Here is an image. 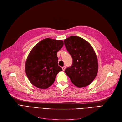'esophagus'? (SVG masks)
<instances>
[{"mask_svg":"<svg viewBox=\"0 0 122 122\" xmlns=\"http://www.w3.org/2000/svg\"><path fill=\"white\" fill-rule=\"evenodd\" d=\"M62 70H63V71H65V69H66V67L65 66H63V67H62Z\"/></svg>","mask_w":122,"mask_h":122,"instance_id":"1","label":"esophagus"}]
</instances>
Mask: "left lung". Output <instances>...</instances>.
<instances>
[{
	"instance_id": "1",
	"label": "left lung",
	"mask_w": 122,
	"mask_h": 122,
	"mask_svg": "<svg viewBox=\"0 0 122 122\" xmlns=\"http://www.w3.org/2000/svg\"><path fill=\"white\" fill-rule=\"evenodd\" d=\"M64 42L73 59L72 65L65 72L76 86H88L95 78L98 69L97 56L93 47L85 40L77 36H71Z\"/></svg>"
}]
</instances>
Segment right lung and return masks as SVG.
<instances>
[{
    "instance_id": "add662e5",
    "label": "right lung",
    "mask_w": 122,
    "mask_h": 122,
    "mask_svg": "<svg viewBox=\"0 0 122 122\" xmlns=\"http://www.w3.org/2000/svg\"><path fill=\"white\" fill-rule=\"evenodd\" d=\"M63 41L49 38L37 43L30 52L25 64V71L30 81L36 87L46 89L52 85L61 67L58 65L57 53Z\"/></svg>"
}]
</instances>
